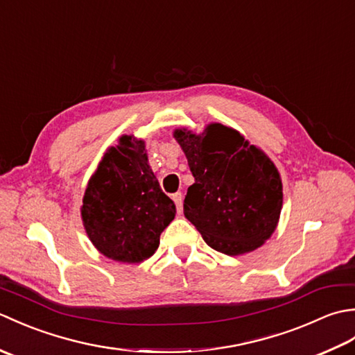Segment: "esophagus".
Segmentation results:
<instances>
[{
    "mask_svg": "<svg viewBox=\"0 0 355 355\" xmlns=\"http://www.w3.org/2000/svg\"><path fill=\"white\" fill-rule=\"evenodd\" d=\"M172 200H173V202H175L178 212H182V210H183V193L182 192L173 193L172 195Z\"/></svg>",
    "mask_w": 355,
    "mask_h": 355,
    "instance_id": "34e87169",
    "label": "esophagus"
}]
</instances>
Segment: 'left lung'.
I'll return each mask as SVG.
<instances>
[{
    "instance_id": "left-lung-1",
    "label": "left lung",
    "mask_w": 355,
    "mask_h": 355,
    "mask_svg": "<svg viewBox=\"0 0 355 355\" xmlns=\"http://www.w3.org/2000/svg\"><path fill=\"white\" fill-rule=\"evenodd\" d=\"M195 183L187 189L184 216L214 250L238 256L273 235L282 210V180L275 163L243 134L209 123L201 134L177 128Z\"/></svg>"
}]
</instances>
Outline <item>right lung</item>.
Masks as SVG:
<instances>
[{"label":"right lung","instance_id":"obj_1","mask_svg":"<svg viewBox=\"0 0 355 355\" xmlns=\"http://www.w3.org/2000/svg\"><path fill=\"white\" fill-rule=\"evenodd\" d=\"M175 205L148 163L145 141L122 135L103 154L87 184L80 215L93 245L108 259L139 263L150 258Z\"/></svg>","mask_w":355,"mask_h":355}]
</instances>
